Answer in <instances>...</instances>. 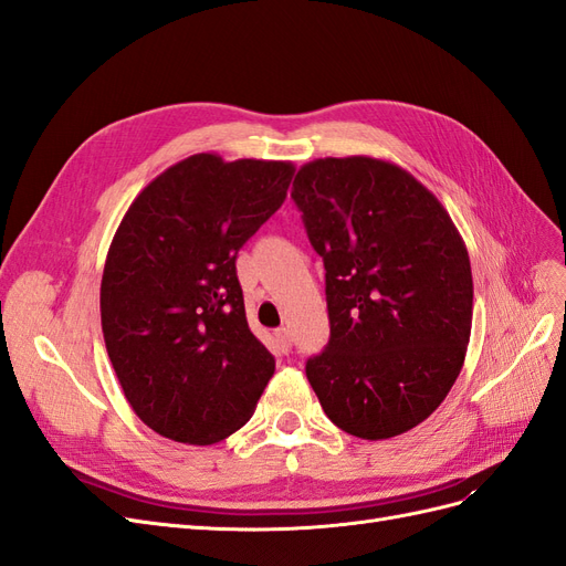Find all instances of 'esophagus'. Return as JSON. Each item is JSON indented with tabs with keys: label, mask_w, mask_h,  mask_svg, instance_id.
Returning <instances> with one entry per match:
<instances>
[{
	"label": "esophagus",
	"mask_w": 566,
	"mask_h": 566,
	"mask_svg": "<svg viewBox=\"0 0 566 566\" xmlns=\"http://www.w3.org/2000/svg\"><path fill=\"white\" fill-rule=\"evenodd\" d=\"M273 337H276V345L283 354H287L290 347H293V337H290L287 328H276V331H273Z\"/></svg>",
	"instance_id": "esophagus-1"
}]
</instances>
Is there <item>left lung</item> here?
Returning a JSON list of instances; mask_svg holds the SVG:
<instances>
[{"label": "left lung", "instance_id": "1", "mask_svg": "<svg viewBox=\"0 0 566 566\" xmlns=\"http://www.w3.org/2000/svg\"><path fill=\"white\" fill-rule=\"evenodd\" d=\"M293 200L325 266L331 339L306 361L325 416L370 441L413 430L465 361V243L434 193L387 160L306 163Z\"/></svg>", "mask_w": 566, "mask_h": 566}]
</instances>
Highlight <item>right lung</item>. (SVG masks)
I'll list each match as a JSON object with an SVG mask.
<instances>
[{
	"label": "right lung",
	"mask_w": 566,
	"mask_h": 566,
	"mask_svg": "<svg viewBox=\"0 0 566 566\" xmlns=\"http://www.w3.org/2000/svg\"><path fill=\"white\" fill-rule=\"evenodd\" d=\"M293 163L196 153L134 198L101 279V328L125 399L193 447L252 418L276 361L250 331L235 256L276 212Z\"/></svg>",
	"instance_id": "right-lung-1"
}]
</instances>
